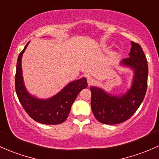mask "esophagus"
Wrapping results in <instances>:
<instances>
[{
    "instance_id": "esophagus-1",
    "label": "esophagus",
    "mask_w": 159,
    "mask_h": 159,
    "mask_svg": "<svg viewBox=\"0 0 159 159\" xmlns=\"http://www.w3.org/2000/svg\"><path fill=\"white\" fill-rule=\"evenodd\" d=\"M95 82L94 79L91 77H89L88 78V86H91V85L93 84V83Z\"/></svg>"
}]
</instances>
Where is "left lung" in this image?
I'll return each instance as SVG.
<instances>
[{
	"label": "left lung",
	"mask_w": 159,
	"mask_h": 159,
	"mask_svg": "<svg viewBox=\"0 0 159 159\" xmlns=\"http://www.w3.org/2000/svg\"><path fill=\"white\" fill-rule=\"evenodd\" d=\"M120 66L133 71L130 88L123 93L111 94L97 86L90 87L91 109L97 120L106 125H116L129 119L143 100L147 89L148 65L142 48L131 41L128 58Z\"/></svg>",
	"instance_id": "1"
}]
</instances>
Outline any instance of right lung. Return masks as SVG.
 <instances>
[{"label":"right lung","mask_w":159,"mask_h":159,"mask_svg":"<svg viewBox=\"0 0 159 159\" xmlns=\"http://www.w3.org/2000/svg\"><path fill=\"white\" fill-rule=\"evenodd\" d=\"M29 42L18 57L15 78L16 92L20 103L29 116L44 125H59L67 119L71 105L78 93L88 87L86 78L69 82L56 95L48 99H40L31 94L24 84L22 57Z\"/></svg>","instance_id":"obj_1"}]
</instances>
